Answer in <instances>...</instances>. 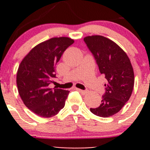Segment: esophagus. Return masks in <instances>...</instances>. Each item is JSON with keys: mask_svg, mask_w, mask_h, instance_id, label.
Here are the masks:
<instances>
[{"mask_svg": "<svg viewBox=\"0 0 150 150\" xmlns=\"http://www.w3.org/2000/svg\"><path fill=\"white\" fill-rule=\"evenodd\" d=\"M75 90H77V91H79V92H81V93H82V94H86V93H87V91H86L81 90V89L78 88H75Z\"/></svg>", "mask_w": 150, "mask_h": 150, "instance_id": "esophagus-1", "label": "esophagus"}]
</instances>
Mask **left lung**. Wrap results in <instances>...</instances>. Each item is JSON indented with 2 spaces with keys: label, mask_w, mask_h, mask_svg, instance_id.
<instances>
[{
  "label": "left lung",
  "mask_w": 150,
  "mask_h": 150,
  "mask_svg": "<svg viewBox=\"0 0 150 150\" xmlns=\"http://www.w3.org/2000/svg\"><path fill=\"white\" fill-rule=\"evenodd\" d=\"M84 41L107 80L102 103L90 111L99 117H110L118 112L131 97L134 69L126 53L112 40L102 35H91L85 37Z\"/></svg>",
  "instance_id": "1"
}]
</instances>
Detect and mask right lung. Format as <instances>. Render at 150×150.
<instances>
[{
    "label": "right lung",
    "mask_w": 150,
    "mask_h": 150,
    "mask_svg": "<svg viewBox=\"0 0 150 150\" xmlns=\"http://www.w3.org/2000/svg\"><path fill=\"white\" fill-rule=\"evenodd\" d=\"M73 43L70 38H52L32 48L19 64L16 73L19 96L29 110L40 117H51L64 108L69 91L48 86L56 78V64Z\"/></svg>",
    "instance_id": "add662e5"
}]
</instances>
